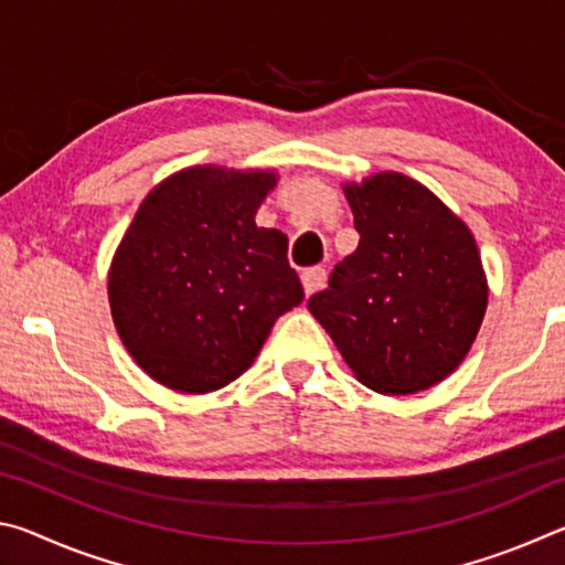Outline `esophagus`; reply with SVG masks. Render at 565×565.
I'll list each match as a JSON object with an SVG mask.
<instances>
[{
  "mask_svg": "<svg viewBox=\"0 0 565 565\" xmlns=\"http://www.w3.org/2000/svg\"><path fill=\"white\" fill-rule=\"evenodd\" d=\"M301 281H303V291L311 296L313 291H319L321 286L327 284V269H321V266H311V269H303Z\"/></svg>",
  "mask_w": 565,
  "mask_h": 565,
  "instance_id": "34e87169",
  "label": "esophagus"
}]
</instances>
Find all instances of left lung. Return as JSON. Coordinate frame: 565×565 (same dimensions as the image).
Here are the masks:
<instances>
[{
	"instance_id": "8db88e82",
	"label": "left lung",
	"mask_w": 565,
	"mask_h": 565,
	"mask_svg": "<svg viewBox=\"0 0 565 565\" xmlns=\"http://www.w3.org/2000/svg\"><path fill=\"white\" fill-rule=\"evenodd\" d=\"M356 252L309 311L363 386L406 396L444 381L483 321L489 286L468 226L396 171L343 189Z\"/></svg>"
}]
</instances>
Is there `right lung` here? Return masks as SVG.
I'll return each instance as SVG.
<instances>
[{"instance_id": "add662e5", "label": "right lung", "mask_w": 565, "mask_h": 565, "mask_svg": "<svg viewBox=\"0 0 565 565\" xmlns=\"http://www.w3.org/2000/svg\"><path fill=\"white\" fill-rule=\"evenodd\" d=\"M274 184L269 171L194 167L141 202L114 256L109 303L124 347L159 384L226 386L303 301L289 238L254 224Z\"/></svg>"}]
</instances>
